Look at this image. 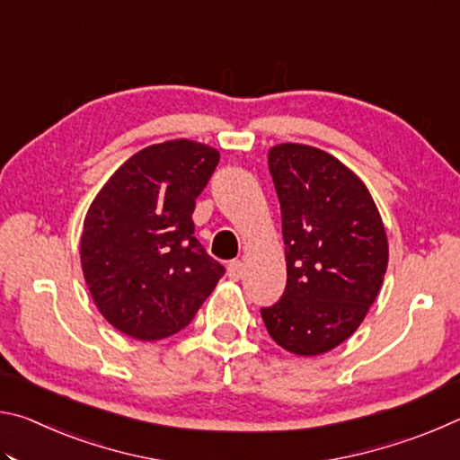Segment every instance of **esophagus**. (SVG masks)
<instances>
[{"instance_id":"1","label":"esophagus","mask_w":460,"mask_h":460,"mask_svg":"<svg viewBox=\"0 0 460 460\" xmlns=\"http://www.w3.org/2000/svg\"><path fill=\"white\" fill-rule=\"evenodd\" d=\"M243 274H245V263H243V261L235 260V261H231V263H229V268H227V276L233 279V282H237V279L243 278Z\"/></svg>"}]
</instances>
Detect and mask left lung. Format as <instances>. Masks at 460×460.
<instances>
[{
	"label": "left lung",
	"mask_w": 460,
	"mask_h": 460,
	"mask_svg": "<svg viewBox=\"0 0 460 460\" xmlns=\"http://www.w3.org/2000/svg\"><path fill=\"white\" fill-rule=\"evenodd\" d=\"M286 245V290L261 308L270 337L300 357L331 351L359 329L387 270V235L367 186L305 144L268 154Z\"/></svg>",
	"instance_id": "left-lung-1"
}]
</instances>
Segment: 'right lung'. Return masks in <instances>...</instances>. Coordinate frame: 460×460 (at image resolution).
Returning a JSON list of instances; mask_svg holds the SVG:
<instances>
[{
	"label": "right lung",
	"mask_w": 460,
	"mask_h": 460,
	"mask_svg": "<svg viewBox=\"0 0 460 460\" xmlns=\"http://www.w3.org/2000/svg\"><path fill=\"white\" fill-rule=\"evenodd\" d=\"M219 152L170 139L131 155L91 202L81 266L99 313L137 341L190 324L225 268L194 237V200Z\"/></svg>",
	"instance_id": "right-lung-1"
}]
</instances>
